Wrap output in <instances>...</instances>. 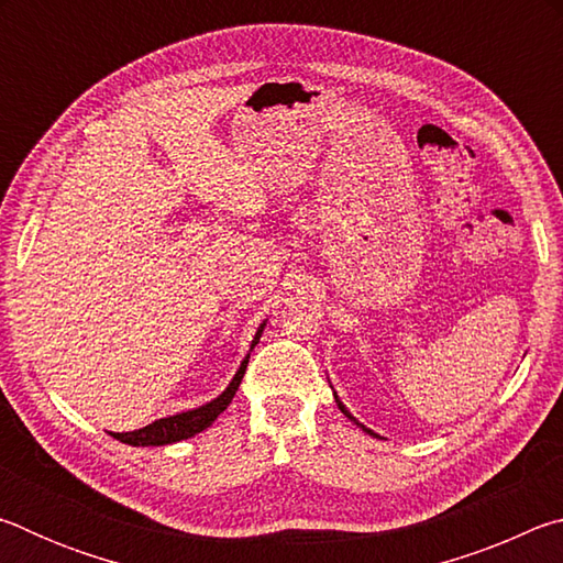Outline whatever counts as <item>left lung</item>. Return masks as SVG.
<instances>
[{
	"label": "left lung",
	"mask_w": 563,
	"mask_h": 563,
	"mask_svg": "<svg viewBox=\"0 0 563 563\" xmlns=\"http://www.w3.org/2000/svg\"><path fill=\"white\" fill-rule=\"evenodd\" d=\"M335 399H338V395H335ZM338 407L342 409V415H345V417H350V419H352V422H355V424H360V422H357V419H355V417H352V415L347 412V407H345V405H342V402H340V399H338ZM360 427H362V430H365L367 434H375L373 430H367V427H365V424H360Z\"/></svg>",
	"instance_id": "8db88e82"
}]
</instances>
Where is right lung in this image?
I'll return each mask as SVG.
<instances>
[{
    "mask_svg": "<svg viewBox=\"0 0 563 563\" xmlns=\"http://www.w3.org/2000/svg\"><path fill=\"white\" fill-rule=\"evenodd\" d=\"M263 328H265V322L258 328V332H255V338L251 342V350L258 345V340L263 335ZM247 357H251V355H245V360L241 362V367H238L235 377L231 379V385L223 389V395H218L208 405L188 409V412H180V415H174V417L156 419V422L141 427V430L113 432V440H119L123 444H131V446H161V444H174V442H180V440H188V437L203 432L206 427H211L213 419L221 415L228 405H231V399L235 397L238 387H241V379L245 375Z\"/></svg>",
    "mask_w": 563,
    "mask_h": 563,
    "instance_id": "add662e5",
    "label": "right lung"
}]
</instances>
